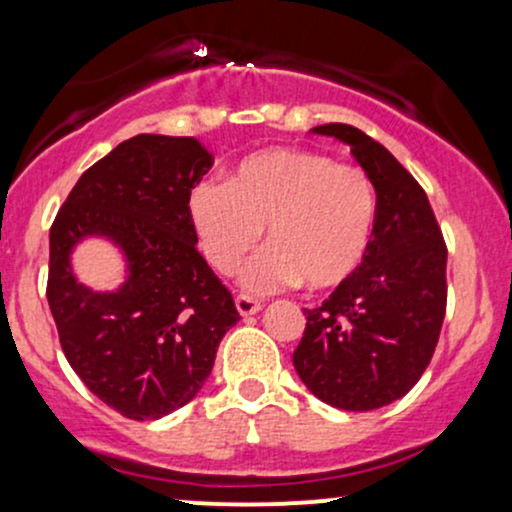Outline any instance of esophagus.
Here are the masks:
<instances>
[{
  "mask_svg": "<svg viewBox=\"0 0 512 512\" xmlns=\"http://www.w3.org/2000/svg\"><path fill=\"white\" fill-rule=\"evenodd\" d=\"M236 308H238V313H240V315L248 317V315L260 313V310H262V303H260V301H255V298L243 296V293H240V296H236Z\"/></svg>",
  "mask_w": 512,
  "mask_h": 512,
  "instance_id": "1",
  "label": "esophagus"
}]
</instances>
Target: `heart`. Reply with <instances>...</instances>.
<instances>
[{"mask_svg": "<svg viewBox=\"0 0 512 512\" xmlns=\"http://www.w3.org/2000/svg\"><path fill=\"white\" fill-rule=\"evenodd\" d=\"M190 219L199 248L216 272L245 269L250 293L305 284L330 291L346 284L366 260L378 223V197L361 168L301 149H264L245 156L226 185L202 182L190 195Z\"/></svg>", "mask_w": 512, "mask_h": 512, "instance_id": "obj_1", "label": "heart"}]
</instances>
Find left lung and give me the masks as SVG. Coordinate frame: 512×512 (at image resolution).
<instances>
[{"instance_id":"obj_1","label":"left lung","mask_w":512,"mask_h":512,"mask_svg":"<svg viewBox=\"0 0 512 512\" xmlns=\"http://www.w3.org/2000/svg\"><path fill=\"white\" fill-rule=\"evenodd\" d=\"M310 132L349 146L375 187L378 223L358 272L320 308L303 310L293 366L325 404L380 409L407 395L431 363L448 303V248L424 187L383 144L342 122Z\"/></svg>"}]
</instances>
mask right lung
I'll return each instance as SVG.
<instances>
[{
  "mask_svg": "<svg viewBox=\"0 0 512 512\" xmlns=\"http://www.w3.org/2000/svg\"><path fill=\"white\" fill-rule=\"evenodd\" d=\"M211 166L195 137L137 134L81 175L50 228L48 303L64 356L127 419L185 407L240 320L190 219V195ZM86 237L110 239L126 255L120 290L75 281L71 250Z\"/></svg>",
  "mask_w": 512,
  "mask_h": 512,
  "instance_id": "add662e5",
  "label": "right lung"
}]
</instances>
